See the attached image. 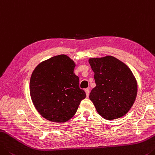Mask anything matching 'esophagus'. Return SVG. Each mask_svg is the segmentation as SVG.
Listing matches in <instances>:
<instances>
[{"label":"esophagus","instance_id":"obj_1","mask_svg":"<svg viewBox=\"0 0 155 155\" xmlns=\"http://www.w3.org/2000/svg\"><path fill=\"white\" fill-rule=\"evenodd\" d=\"M85 92H86V94H87V97H88V96H89V93H90L89 88H85Z\"/></svg>","mask_w":155,"mask_h":155}]
</instances>
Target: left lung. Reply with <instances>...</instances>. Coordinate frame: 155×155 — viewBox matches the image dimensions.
I'll list each match as a JSON object with an SVG mask.
<instances>
[{"label":"left lung","mask_w":155,"mask_h":155,"mask_svg":"<svg viewBox=\"0 0 155 155\" xmlns=\"http://www.w3.org/2000/svg\"><path fill=\"white\" fill-rule=\"evenodd\" d=\"M96 87L89 98L99 115L107 120L125 115L135 102L137 84L131 70L115 57L90 58Z\"/></svg>","instance_id":"left-lung-1"}]
</instances>
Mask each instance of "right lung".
<instances>
[{"mask_svg":"<svg viewBox=\"0 0 155 155\" xmlns=\"http://www.w3.org/2000/svg\"><path fill=\"white\" fill-rule=\"evenodd\" d=\"M75 67L67 55H59L40 63L33 71L30 95L36 110L47 120H69L86 97L79 78L73 73Z\"/></svg>","mask_w":155,"mask_h":155,"instance_id":"add662e5","label":"right lung"}]
</instances>
